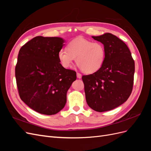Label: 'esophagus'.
I'll return each mask as SVG.
<instances>
[{
    "instance_id": "esophagus-1",
    "label": "esophagus",
    "mask_w": 151,
    "mask_h": 151,
    "mask_svg": "<svg viewBox=\"0 0 151 151\" xmlns=\"http://www.w3.org/2000/svg\"><path fill=\"white\" fill-rule=\"evenodd\" d=\"M77 78L81 79L82 77V75L80 74V73H77Z\"/></svg>"
}]
</instances>
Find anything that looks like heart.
<instances>
[{
  "mask_svg": "<svg viewBox=\"0 0 151 151\" xmlns=\"http://www.w3.org/2000/svg\"><path fill=\"white\" fill-rule=\"evenodd\" d=\"M105 56L106 52L102 43L83 38L71 41L67 45V50L61 49L58 53V60L63 67H71L76 58L77 64L87 74L99 70L104 62Z\"/></svg>",
  "mask_w": 151,
  "mask_h": 151,
  "instance_id": "obj_1",
  "label": "heart"
}]
</instances>
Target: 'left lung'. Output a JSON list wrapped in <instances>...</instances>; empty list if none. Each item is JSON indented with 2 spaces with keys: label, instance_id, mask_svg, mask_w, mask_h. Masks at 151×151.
<instances>
[{
  "label": "left lung",
  "instance_id": "1",
  "mask_svg": "<svg viewBox=\"0 0 151 151\" xmlns=\"http://www.w3.org/2000/svg\"><path fill=\"white\" fill-rule=\"evenodd\" d=\"M106 52L102 67L93 74L83 76L86 102L93 110H111L124 103L133 88L135 63L130 50L111 33L92 36Z\"/></svg>",
  "mask_w": 151,
  "mask_h": 151
}]
</instances>
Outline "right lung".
Here are the masks:
<instances>
[{
  "mask_svg": "<svg viewBox=\"0 0 151 151\" xmlns=\"http://www.w3.org/2000/svg\"><path fill=\"white\" fill-rule=\"evenodd\" d=\"M60 37L36 36L19 52L15 75L21 100L35 111L58 113L67 102V92L76 72L63 67L58 53L64 45Z\"/></svg>",
  "mask_w": 151,
  "mask_h": 151,
  "instance_id": "1",
  "label": "right lung"
}]
</instances>
